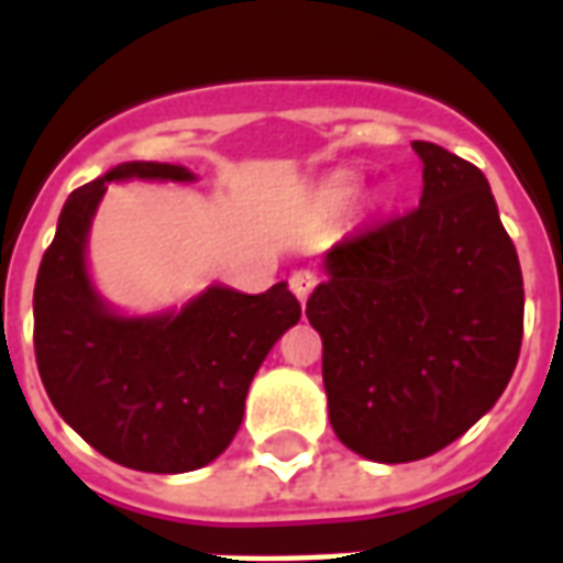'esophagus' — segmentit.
Wrapping results in <instances>:
<instances>
[{"mask_svg": "<svg viewBox=\"0 0 563 563\" xmlns=\"http://www.w3.org/2000/svg\"><path fill=\"white\" fill-rule=\"evenodd\" d=\"M313 286H317V274L310 268H298L289 274V289H292L295 298H298L301 305L307 301V295L313 292Z\"/></svg>", "mask_w": 563, "mask_h": 563, "instance_id": "34e87169", "label": "esophagus"}]
</instances>
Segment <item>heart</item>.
Here are the masks:
<instances>
[{"label": "heart", "mask_w": 563, "mask_h": 563, "mask_svg": "<svg viewBox=\"0 0 563 563\" xmlns=\"http://www.w3.org/2000/svg\"><path fill=\"white\" fill-rule=\"evenodd\" d=\"M355 192V177L350 172H338L334 177H329V184L322 189V196L329 205H343L346 198Z\"/></svg>", "instance_id": "b5f03b06"}]
</instances>
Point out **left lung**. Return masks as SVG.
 Returning a JSON list of instances; mask_svg holds the SVG:
<instances>
[{
    "label": "left lung",
    "mask_w": 563,
    "mask_h": 563,
    "mask_svg": "<svg viewBox=\"0 0 563 563\" xmlns=\"http://www.w3.org/2000/svg\"><path fill=\"white\" fill-rule=\"evenodd\" d=\"M422 198L343 238L307 298L329 419L383 464L434 455L483 419L516 371L525 289L485 174L431 141Z\"/></svg>",
    "instance_id": "left-lung-1"
}]
</instances>
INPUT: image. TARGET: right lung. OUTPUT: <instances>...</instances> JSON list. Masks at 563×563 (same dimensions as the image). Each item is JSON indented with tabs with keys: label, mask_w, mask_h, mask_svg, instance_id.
Instances as JSON below:
<instances>
[{
	"label": "right lung",
	"mask_w": 563,
	"mask_h": 563,
	"mask_svg": "<svg viewBox=\"0 0 563 563\" xmlns=\"http://www.w3.org/2000/svg\"><path fill=\"white\" fill-rule=\"evenodd\" d=\"M132 177L192 180L184 165L123 162L68 196L32 295L35 362L56 413L104 459L198 471L238 434L246 389L301 305L277 283L262 295L210 286L180 313H114L92 289L84 250L108 184Z\"/></svg>",
	"instance_id": "add662e5"
}]
</instances>
